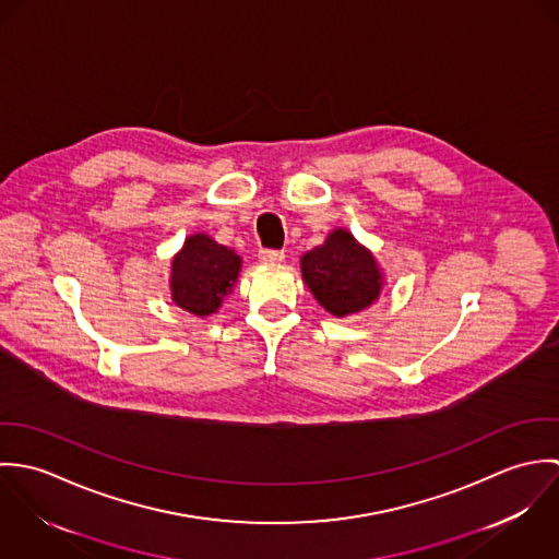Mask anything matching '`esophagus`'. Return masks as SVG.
Here are the masks:
<instances>
[{
	"label": "esophagus",
	"instance_id": "1",
	"mask_svg": "<svg viewBox=\"0 0 559 559\" xmlns=\"http://www.w3.org/2000/svg\"><path fill=\"white\" fill-rule=\"evenodd\" d=\"M258 260H260L262 264H277V262L284 260V253H282V251H275V249H262V251L258 253Z\"/></svg>",
	"mask_w": 559,
	"mask_h": 559
}]
</instances>
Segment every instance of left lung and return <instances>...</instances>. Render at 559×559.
Returning <instances> with one entry per match:
<instances>
[{
    "mask_svg": "<svg viewBox=\"0 0 559 559\" xmlns=\"http://www.w3.org/2000/svg\"><path fill=\"white\" fill-rule=\"evenodd\" d=\"M301 275L320 306L335 319L368 310L379 301L385 273L374 253L346 228H335L301 255Z\"/></svg>",
    "mask_w": 559,
    "mask_h": 559,
    "instance_id": "left-lung-1",
    "label": "left lung"
}]
</instances>
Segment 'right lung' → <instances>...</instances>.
Wrapping results in <instances>:
<instances>
[{
    "label": "right lung",
    "instance_id": "right-lung-1",
    "mask_svg": "<svg viewBox=\"0 0 559 559\" xmlns=\"http://www.w3.org/2000/svg\"><path fill=\"white\" fill-rule=\"evenodd\" d=\"M242 258L206 233L187 237L169 264L171 301L198 317H213L239 280Z\"/></svg>",
    "mask_w": 559,
    "mask_h": 559
}]
</instances>
